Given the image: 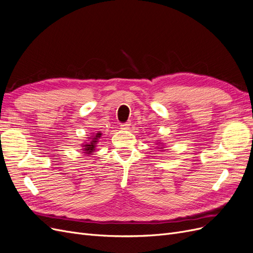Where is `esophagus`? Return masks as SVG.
I'll return each mask as SVG.
<instances>
[{"instance_id":"esophagus-1","label":"esophagus","mask_w":253,"mask_h":253,"mask_svg":"<svg viewBox=\"0 0 253 253\" xmlns=\"http://www.w3.org/2000/svg\"><path fill=\"white\" fill-rule=\"evenodd\" d=\"M129 126H131V124H129V122H125V124H121L120 126H121L122 129H128Z\"/></svg>"}]
</instances>
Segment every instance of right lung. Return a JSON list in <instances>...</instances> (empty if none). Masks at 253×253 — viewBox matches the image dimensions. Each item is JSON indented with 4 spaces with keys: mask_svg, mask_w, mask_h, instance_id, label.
<instances>
[{
    "mask_svg": "<svg viewBox=\"0 0 253 253\" xmlns=\"http://www.w3.org/2000/svg\"><path fill=\"white\" fill-rule=\"evenodd\" d=\"M100 133H98L96 136H95V138H93V140H91L90 142H89V144H84V151H85V153L86 154H91V153H93V151L95 150V147H96V143L98 142L97 140H98V138L99 137H100Z\"/></svg>",
    "mask_w": 253,
    "mask_h": 253,
    "instance_id": "right-lung-1",
    "label": "right lung"
}]
</instances>
